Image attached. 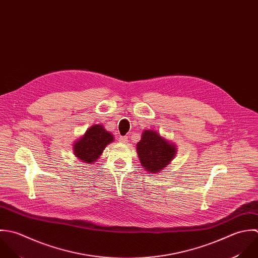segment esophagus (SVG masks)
Segmentation results:
<instances>
[{"label":"esophagus","instance_id":"esophagus-1","mask_svg":"<svg viewBox=\"0 0 258 258\" xmlns=\"http://www.w3.org/2000/svg\"><path fill=\"white\" fill-rule=\"evenodd\" d=\"M119 142L122 144H126L128 142V138L127 136H120L119 137Z\"/></svg>","mask_w":258,"mask_h":258}]
</instances>
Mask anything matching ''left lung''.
I'll list each match as a JSON object with an SVG mask.
<instances>
[{"label": "left lung", "mask_w": 258, "mask_h": 258, "mask_svg": "<svg viewBox=\"0 0 258 258\" xmlns=\"http://www.w3.org/2000/svg\"><path fill=\"white\" fill-rule=\"evenodd\" d=\"M136 150L141 165L150 173H160L165 169L177 153L173 142L151 129L143 131Z\"/></svg>", "instance_id": "left-lung-1"}]
</instances>
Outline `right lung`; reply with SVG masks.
Wrapping results in <instances>:
<instances>
[{"label": "right lung", "mask_w": 258, "mask_h": 258, "mask_svg": "<svg viewBox=\"0 0 258 258\" xmlns=\"http://www.w3.org/2000/svg\"><path fill=\"white\" fill-rule=\"evenodd\" d=\"M114 141V136L103 125L94 124L87 129L83 136L73 144L74 155L87 164H93L101 156L108 144Z\"/></svg>", "instance_id": "right-lung-1"}]
</instances>
